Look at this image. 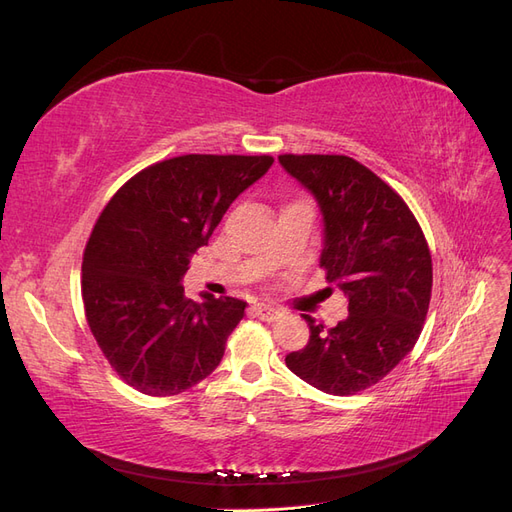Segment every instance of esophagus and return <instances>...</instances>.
<instances>
[{
  "mask_svg": "<svg viewBox=\"0 0 512 512\" xmlns=\"http://www.w3.org/2000/svg\"><path fill=\"white\" fill-rule=\"evenodd\" d=\"M254 309V314L260 318V320H265V322H275L277 318H280L282 314L277 312L275 307H269V305H262V303H258V305H254L252 307Z\"/></svg>",
  "mask_w": 512,
  "mask_h": 512,
  "instance_id": "esophagus-1",
  "label": "esophagus"
}]
</instances>
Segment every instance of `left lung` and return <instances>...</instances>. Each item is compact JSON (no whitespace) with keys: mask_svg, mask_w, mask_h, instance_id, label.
<instances>
[{"mask_svg":"<svg viewBox=\"0 0 512 512\" xmlns=\"http://www.w3.org/2000/svg\"><path fill=\"white\" fill-rule=\"evenodd\" d=\"M280 164L318 200L320 267L344 290L350 312L331 329L303 314L309 342L286 365L318 391L356 395L399 365L423 331L433 282L429 245L404 198L361 162L284 153Z\"/></svg>","mask_w":512,"mask_h":512,"instance_id":"1","label":"left lung"}]
</instances>
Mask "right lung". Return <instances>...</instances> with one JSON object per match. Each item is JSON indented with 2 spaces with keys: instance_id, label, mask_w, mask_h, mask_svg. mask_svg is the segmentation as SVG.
Wrapping results in <instances>:
<instances>
[{
  "instance_id": "add662e5",
  "label": "right lung",
  "mask_w": 512,
  "mask_h": 512,
  "mask_svg": "<svg viewBox=\"0 0 512 512\" xmlns=\"http://www.w3.org/2000/svg\"><path fill=\"white\" fill-rule=\"evenodd\" d=\"M271 156L190 153L151 164L108 200L83 254V305L91 333L132 389L179 395L220 365L245 301L185 297L190 256Z\"/></svg>"
}]
</instances>
